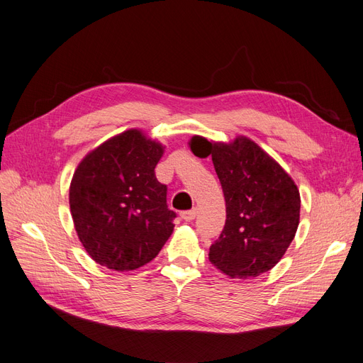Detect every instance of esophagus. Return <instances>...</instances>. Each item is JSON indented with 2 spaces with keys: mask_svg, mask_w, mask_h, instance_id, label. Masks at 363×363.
I'll use <instances>...</instances> for the list:
<instances>
[{
  "mask_svg": "<svg viewBox=\"0 0 363 363\" xmlns=\"http://www.w3.org/2000/svg\"><path fill=\"white\" fill-rule=\"evenodd\" d=\"M180 216H182V219H184V221L191 223V221H194L195 216H196V208H192V211H184V212L180 213Z\"/></svg>",
  "mask_w": 363,
  "mask_h": 363,
  "instance_id": "34e87169",
  "label": "esophagus"
}]
</instances>
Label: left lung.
<instances>
[{"label":"left lung","mask_w":363,"mask_h":363,"mask_svg":"<svg viewBox=\"0 0 363 363\" xmlns=\"http://www.w3.org/2000/svg\"><path fill=\"white\" fill-rule=\"evenodd\" d=\"M207 144L223 186L227 219L208 260L230 279L257 277L284 256L300 224V191L280 163L247 136Z\"/></svg>","instance_id":"left-lung-1"}]
</instances>
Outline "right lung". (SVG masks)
Segmentation results:
<instances>
[{"instance_id": "add662e5", "label": "right lung", "mask_w": 363, "mask_h": 363, "mask_svg": "<svg viewBox=\"0 0 363 363\" xmlns=\"http://www.w3.org/2000/svg\"><path fill=\"white\" fill-rule=\"evenodd\" d=\"M164 145L130 128L91 150L69 184L74 228L86 252L113 271H133L155 259L174 232L167 186L155 168Z\"/></svg>"}]
</instances>
